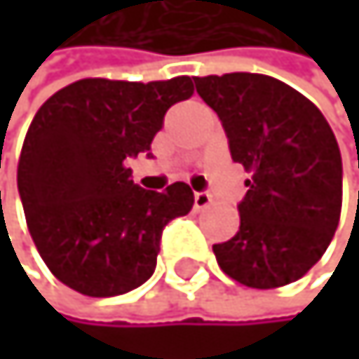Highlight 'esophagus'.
I'll list each match as a JSON object with an SVG mask.
<instances>
[{"mask_svg":"<svg viewBox=\"0 0 359 359\" xmlns=\"http://www.w3.org/2000/svg\"><path fill=\"white\" fill-rule=\"evenodd\" d=\"M211 200H213L211 194H206V191H196V194H194V206H196L198 211L206 209V206L211 204Z\"/></svg>","mask_w":359,"mask_h":359,"instance_id":"obj_1","label":"esophagus"}]
</instances>
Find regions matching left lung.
<instances>
[{
    "mask_svg": "<svg viewBox=\"0 0 359 359\" xmlns=\"http://www.w3.org/2000/svg\"><path fill=\"white\" fill-rule=\"evenodd\" d=\"M252 176L239 232L213 245L226 276L250 288L304 278L325 254L342 209V159L325 116L284 81L258 73L194 77Z\"/></svg>",
    "mask_w": 359,
    "mask_h": 359,
    "instance_id": "1",
    "label": "left lung"
}]
</instances>
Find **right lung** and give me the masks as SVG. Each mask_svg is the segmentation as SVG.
Segmentation results:
<instances>
[{
  "instance_id": "add662e5",
  "label": "right lung",
  "mask_w": 359,
  "mask_h": 359,
  "mask_svg": "<svg viewBox=\"0 0 359 359\" xmlns=\"http://www.w3.org/2000/svg\"><path fill=\"white\" fill-rule=\"evenodd\" d=\"M194 94L191 77L79 79L43 103L27 129L17 185L34 245L49 271L88 297L129 293L153 276L161 232L187 215L194 191H148L129 157L150 150L165 111Z\"/></svg>"
}]
</instances>
